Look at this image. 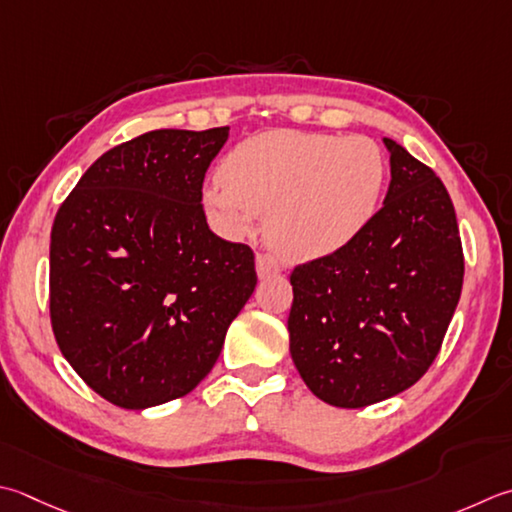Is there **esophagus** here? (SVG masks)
<instances>
[{"label": "esophagus", "mask_w": 512, "mask_h": 512, "mask_svg": "<svg viewBox=\"0 0 512 512\" xmlns=\"http://www.w3.org/2000/svg\"><path fill=\"white\" fill-rule=\"evenodd\" d=\"M279 270H282V266H279V262L273 255H268V253L257 255V273H259V277L275 275V273H279Z\"/></svg>", "instance_id": "esophagus-1"}]
</instances>
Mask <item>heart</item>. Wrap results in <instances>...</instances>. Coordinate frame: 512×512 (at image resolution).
<instances>
[{
	"label": "heart",
	"mask_w": 512,
	"mask_h": 512,
	"mask_svg": "<svg viewBox=\"0 0 512 512\" xmlns=\"http://www.w3.org/2000/svg\"><path fill=\"white\" fill-rule=\"evenodd\" d=\"M384 186L386 159L373 139L277 130L230 150L222 179L204 188V206L230 237L268 215V242L302 262L355 242L377 215Z\"/></svg>",
	"instance_id": "1"
}]
</instances>
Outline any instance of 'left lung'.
Wrapping results in <instances>:
<instances>
[{
    "label": "left lung",
    "instance_id": "8db88e82",
    "mask_svg": "<svg viewBox=\"0 0 512 512\" xmlns=\"http://www.w3.org/2000/svg\"><path fill=\"white\" fill-rule=\"evenodd\" d=\"M384 206L355 242L290 273V355L330 406L384 402L424 377L462 295L455 206L433 168L393 139Z\"/></svg>",
    "mask_w": 512,
    "mask_h": 512
}]
</instances>
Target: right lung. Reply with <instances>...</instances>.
Returning <instances> with one entry per match:
<instances>
[{
	"label": "right lung",
	"mask_w": 512,
	"mask_h": 512,
	"mask_svg": "<svg viewBox=\"0 0 512 512\" xmlns=\"http://www.w3.org/2000/svg\"><path fill=\"white\" fill-rule=\"evenodd\" d=\"M228 126L150 130L110 148L50 230V324L75 373L142 410L190 393L257 286L255 253L206 224L204 175Z\"/></svg>",
	"instance_id": "obj_1"
}]
</instances>
